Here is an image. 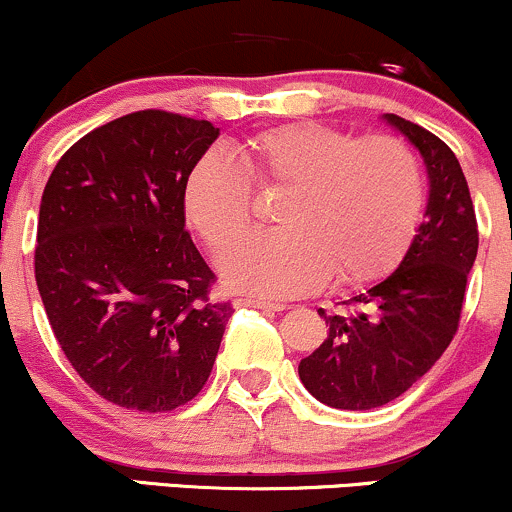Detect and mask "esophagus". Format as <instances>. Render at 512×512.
I'll list each match as a JSON object with an SVG mask.
<instances>
[{
  "instance_id": "esophagus-1",
  "label": "esophagus",
  "mask_w": 512,
  "mask_h": 512,
  "mask_svg": "<svg viewBox=\"0 0 512 512\" xmlns=\"http://www.w3.org/2000/svg\"><path fill=\"white\" fill-rule=\"evenodd\" d=\"M237 304L254 306V309H261V311H282V309H285V304L266 302V299H237Z\"/></svg>"
}]
</instances>
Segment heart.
I'll return each mask as SVG.
<instances>
[{"mask_svg":"<svg viewBox=\"0 0 512 512\" xmlns=\"http://www.w3.org/2000/svg\"><path fill=\"white\" fill-rule=\"evenodd\" d=\"M251 184L285 191L280 227L239 242L220 270L232 290L256 297L311 292L330 275L347 287L383 278L410 246L424 206L422 167L400 138L275 126L246 138L239 165L210 150L186 174L184 215L213 254L249 227Z\"/></svg>","mask_w":512,"mask_h":512,"instance_id":"b5f03b06","label":"heart"}]
</instances>
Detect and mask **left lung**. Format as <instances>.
<instances>
[{
  "mask_svg": "<svg viewBox=\"0 0 512 512\" xmlns=\"http://www.w3.org/2000/svg\"><path fill=\"white\" fill-rule=\"evenodd\" d=\"M424 158L429 201L400 266L326 318L328 338L299 362L304 388L335 410H374L400 398L458 333L467 275L479 249L467 179L441 138L383 114Z\"/></svg>",
  "mask_w": 512,
  "mask_h": 512,
  "instance_id": "obj_1",
  "label": "left lung"
}]
</instances>
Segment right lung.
I'll return each instance as SVG.
<instances>
[{
  "instance_id": "obj_1",
  "label": "right lung",
  "mask_w": 512,
  "mask_h": 512,
  "mask_svg": "<svg viewBox=\"0 0 512 512\" xmlns=\"http://www.w3.org/2000/svg\"><path fill=\"white\" fill-rule=\"evenodd\" d=\"M220 129L141 110L57 162L40 201L35 282L54 338L100 398L170 412L206 386L234 314L186 232L184 179Z\"/></svg>"
}]
</instances>
